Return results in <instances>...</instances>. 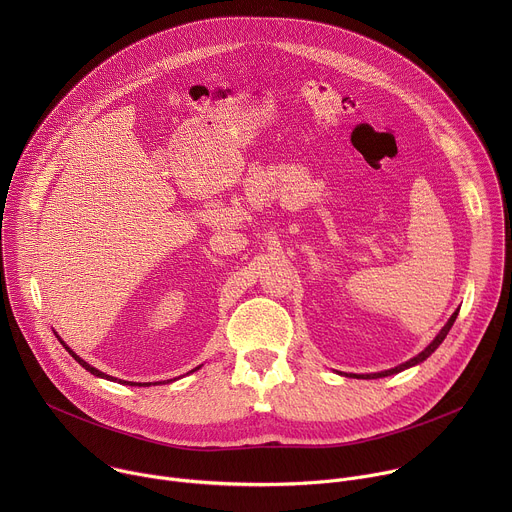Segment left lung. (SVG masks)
Here are the masks:
<instances>
[{
    "mask_svg": "<svg viewBox=\"0 0 512 512\" xmlns=\"http://www.w3.org/2000/svg\"><path fill=\"white\" fill-rule=\"evenodd\" d=\"M458 312L460 310H456L454 314H452V318L448 320V324L440 330V334H437L431 342H429V346H425V350H421L417 356H413L411 360H407V362H403V364H399V367H395V369H389V371H381V373H373V375H348V377H356V379H381V377H391V375H397V373H401V371H405V369H409V367H415V364H419V362H423L437 346H440L442 342H444V338L448 336V332H450V328L454 326V322H456V318H458Z\"/></svg>",
    "mask_w": 512,
    "mask_h": 512,
    "instance_id": "left-lung-1",
    "label": "left lung"
}]
</instances>
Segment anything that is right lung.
I'll return each mask as SVG.
<instances>
[{"instance_id":"1","label":"right lung","mask_w":512,"mask_h":512,"mask_svg":"<svg viewBox=\"0 0 512 512\" xmlns=\"http://www.w3.org/2000/svg\"><path fill=\"white\" fill-rule=\"evenodd\" d=\"M60 342H62V340H60ZM62 344H64V342H62ZM64 348H66V350H68V352L72 354V358H75V360H77V362L81 364V367H85V369H87V371H89L91 375H95V377H101V379H107V381H117V379H113V377H109V375H105V373L97 371L95 367H91V364H89V362H85V360H83L81 356H77V354H75V352H72V350H70V348H68L66 344H64ZM196 369H200V367H196ZM196 369H192L190 373H194ZM119 383H121V385H131V387H133V385H139V387H141V383H131V381H121V379H119ZM143 385H152V383H143ZM154 385H162V383H154Z\"/></svg>"}]
</instances>
